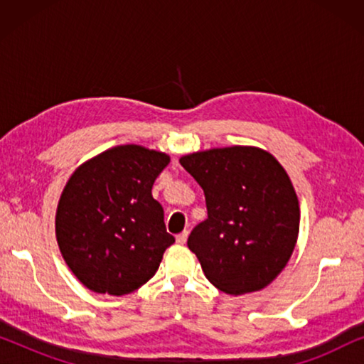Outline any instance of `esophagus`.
I'll return each mask as SVG.
<instances>
[{
  "label": "esophagus",
  "instance_id": "1",
  "mask_svg": "<svg viewBox=\"0 0 364 364\" xmlns=\"http://www.w3.org/2000/svg\"><path fill=\"white\" fill-rule=\"evenodd\" d=\"M187 237H188V232L183 230L182 233H178V235L176 237V242L178 243V245H183V243L187 242Z\"/></svg>",
  "mask_w": 364,
  "mask_h": 364
}]
</instances>
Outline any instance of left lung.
Instances as JSON below:
<instances>
[{"mask_svg": "<svg viewBox=\"0 0 364 364\" xmlns=\"http://www.w3.org/2000/svg\"><path fill=\"white\" fill-rule=\"evenodd\" d=\"M181 164L207 202L187 245L207 280L228 295L258 291L290 260L300 230L293 183L270 152L233 146L193 152Z\"/></svg>", "mask_w": 364, "mask_h": 364, "instance_id": "left-lung-1", "label": "left lung"}]
</instances>
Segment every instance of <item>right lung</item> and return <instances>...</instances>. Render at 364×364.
Here are the masks:
<instances>
[{
	"instance_id": "add662e5",
	"label": "right lung",
	"mask_w": 364,
	"mask_h": 364,
	"mask_svg": "<svg viewBox=\"0 0 364 364\" xmlns=\"http://www.w3.org/2000/svg\"><path fill=\"white\" fill-rule=\"evenodd\" d=\"M171 157L136 144L107 149L79 166L56 210L64 262L89 290L127 295L151 280L176 242L152 186Z\"/></svg>"
}]
</instances>
